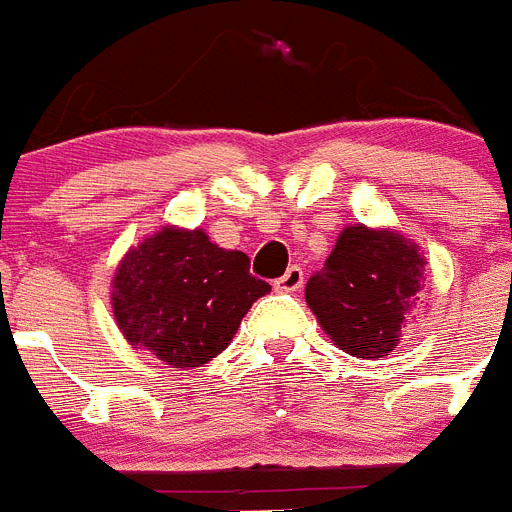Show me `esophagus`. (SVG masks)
Segmentation results:
<instances>
[{
	"instance_id": "obj_1",
	"label": "esophagus",
	"mask_w": 512,
	"mask_h": 512,
	"mask_svg": "<svg viewBox=\"0 0 512 512\" xmlns=\"http://www.w3.org/2000/svg\"><path fill=\"white\" fill-rule=\"evenodd\" d=\"M301 285H303L301 265H290L288 270H285V275H280V278L275 280V290H280V293H293V290H298Z\"/></svg>"
}]
</instances>
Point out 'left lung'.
<instances>
[{
    "label": "left lung",
    "instance_id": "obj_1",
    "mask_svg": "<svg viewBox=\"0 0 512 512\" xmlns=\"http://www.w3.org/2000/svg\"><path fill=\"white\" fill-rule=\"evenodd\" d=\"M423 265L418 247L400 234L347 227L308 278L306 303L336 347L359 359L385 357L421 290Z\"/></svg>",
    "mask_w": 512,
    "mask_h": 512
}]
</instances>
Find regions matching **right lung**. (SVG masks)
Segmentation results:
<instances>
[{"label":"right lung","mask_w":512,"mask_h":512,"mask_svg":"<svg viewBox=\"0 0 512 512\" xmlns=\"http://www.w3.org/2000/svg\"><path fill=\"white\" fill-rule=\"evenodd\" d=\"M112 288L127 342L173 367L206 365L227 349L252 303L270 293L245 252L216 247L201 229L170 227L127 252Z\"/></svg>","instance_id":"obj_1"}]
</instances>
